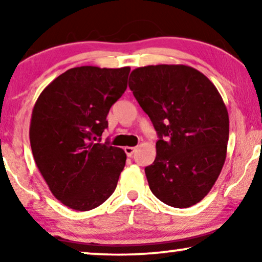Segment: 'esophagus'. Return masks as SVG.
I'll use <instances>...</instances> for the list:
<instances>
[{
	"label": "esophagus",
	"mask_w": 262,
	"mask_h": 262,
	"mask_svg": "<svg viewBox=\"0 0 262 262\" xmlns=\"http://www.w3.org/2000/svg\"><path fill=\"white\" fill-rule=\"evenodd\" d=\"M125 152H126V155L128 157H131L132 155H134V152L136 151V148L135 146H125Z\"/></svg>",
	"instance_id": "obj_1"
}]
</instances>
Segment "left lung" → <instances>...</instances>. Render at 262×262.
Here are the masks:
<instances>
[{
	"instance_id": "8db88e82",
	"label": "left lung",
	"mask_w": 262,
	"mask_h": 262,
	"mask_svg": "<svg viewBox=\"0 0 262 262\" xmlns=\"http://www.w3.org/2000/svg\"><path fill=\"white\" fill-rule=\"evenodd\" d=\"M128 87L160 138L156 159L145 167L154 195L178 209L199 203L227 157L229 114L217 88L182 64L137 68Z\"/></svg>"
}]
</instances>
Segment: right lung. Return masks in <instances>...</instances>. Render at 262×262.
Listing matches in <instances>:
<instances>
[{"instance_id":"obj_1","label":"right lung","mask_w":262,"mask_h":262,"mask_svg":"<svg viewBox=\"0 0 262 262\" xmlns=\"http://www.w3.org/2000/svg\"><path fill=\"white\" fill-rule=\"evenodd\" d=\"M130 67L92 66L55 78L33 107L32 152L52 194L76 211H89L112 195L124 169L123 149L99 143L110 108L127 87Z\"/></svg>"}]
</instances>
